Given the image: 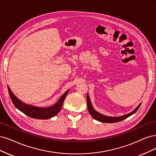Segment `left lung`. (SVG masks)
I'll return each mask as SVG.
<instances>
[{
    "instance_id": "8db88e82",
    "label": "left lung",
    "mask_w": 156,
    "mask_h": 156,
    "mask_svg": "<svg viewBox=\"0 0 156 156\" xmlns=\"http://www.w3.org/2000/svg\"><path fill=\"white\" fill-rule=\"evenodd\" d=\"M87 108H88V111L90 113V115H91L93 119H94L95 120H98V121H100L101 122H104V123H114V122H117L119 121H121V120H123L124 119H126V118H128V117L131 116L133 114H134L135 112L137 111V109L139 108L140 104L141 103L139 104L138 106L135 108L133 112H132L131 113H129L126 115H122V116L120 117H109V116H106V115H104L103 114L100 113L99 112H97L95 110L91 104V100L89 98V94L88 93H87Z\"/></svg>"
}]
</instances>
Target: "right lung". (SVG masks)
<instances>
[{"label":"right lung","instance_id":"1","mask_svg":"<svg viewBox=\"0 0 156 156\" xmlns=\"http://www.w3.org/2000/svg\"><path fill=\"white\" fill-rule=\"evenodd\" d=\"M8 89L9 97L16 108L27 116L37 119H48L56 115L61 109L64 100L69 91V89L67 90L59 99L58 102L52 106L41 108L24 103L15 96L9 86H8Z\"/></svg>","mask_w":156,"mask_h":156}]
</instances>
